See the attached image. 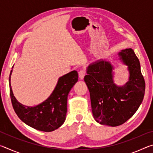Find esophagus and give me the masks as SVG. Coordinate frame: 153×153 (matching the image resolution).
Returning <instances> with one entry per match:
<instances>
[{
    "label": "esophagus",
    "mask_w": 153,
    "mask_h": 153,
    "mask_svg": "<svg viewBox=\"0 0 153 153\" xmlns=\"http://www.w3.org/2000/svg\"><path fill=\"white\" fill-rule=\"evenodd\" d=\"M85 74H86V71L84 69H82L79 71V77L80 79H83L85 76Z\"/></svg>",
    "instance_id": "obj_1"
}]
</instances>
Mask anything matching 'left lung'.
Returning a JSON list of instances; mask_svg holds the SVG:
<instances>
[{"label": "left lung", "mask_w": 153, "mask_h": 153, "mask_svg": "<svg viewBox=\"0 0 153 153\" xmlns=\"http://www.w3.org/2000/svg\"><path fill=\"white\" fill-rule=\"evenodd\" d=\"M128 66L129 80L123 86L113 81V67L102 59L89 65L84 81L88 88L94 120L101 125L120 126L132 117L142 102L145 82L140 64L131 48L118 53Z\"/></svg>", "instance_id": "left-lung-1"}]
</instances>
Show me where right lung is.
Returning a JSON list of instances; mask_svg holds the SVG:
<instances>
[{
	"instance_id": "right-lung-1",
	"label": "right lung",
	"mask_w": 153,
	"mask_h": 153,
	"mask_svg": "<svg viewBox=\"0 0 153 153\" xmlns=\"http://www.w3.org/2000/svg\"><path fill=\"white\" fill-rule=\"evenodd\" d=\"M11 74L12 70L9 76L10 96L13 107L20 120L27 126L46 132L55 130L63 125L66 118L67 97L78 79L77 72L72 71L59 77L50 97L35 107H28L17 101L11 86Z\"/></svg>"
}]
</instances>
